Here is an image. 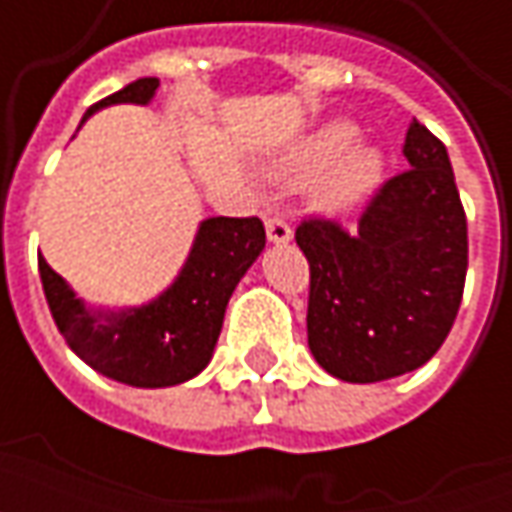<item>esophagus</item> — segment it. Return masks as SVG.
<instances>
[{"label": "esophagus", "instance_id": "1", "mask_svg": "<svg viewBox=\"0 0 512 512\" xmlns=\"http://www.w3.org/2000/svg\"><path fill=\"white\" fill-rule=\"evenodd\" d=\"M266 233H268V241H274V244H288L290 238H293V227L288 224L285 216H268L266 219Z\"/></svg>", "mask_w": 512, "mask_h": 512}]
</instances>
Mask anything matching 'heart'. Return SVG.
<instances>
[{
    "mask_svg": "<svg viewBox=\"0 0 512 512\" xmlns=\"http://www.w3.org/2000/svg\"><path fill=\"white\" fill-rule=\"evenodd\" d=\"M356 136L359 131L345 120L312 128L293 145L282 172L290 178H315L323 171L315 189L318 202L323 208H348L376 186L381 172L376 150L354 147Z\"/></svg>",
    "mask_w": 512,
    "mask_h": 512,
    "instance_id": "heart-1",
    "label": "heart"
}]
</instances>
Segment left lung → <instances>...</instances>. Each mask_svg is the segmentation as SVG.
<instances>
[{
	"mask_svg": "<svg viewBox=\"0 0 512 512\" xmlns=\"http://www.w3.org/2000/svg\"><path fill=\"white\" fill-rule=\"evenodd\" d=\"M403 156L411 167L373 191L354 230L323 216L296 227L310 263L307 343L351 384L425 365L463 299L469 238L447 147L411 120Z\"/></svg>",
	"mask_w": 512,
	"mask_h": 512,
	"instance_id": "1",
	"label": "left lung"
}]
</instances>
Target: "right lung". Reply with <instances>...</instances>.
<instances>
[{"label": "right lung", "instance_id": "add662e5", "mask_svg": "<svg viewBox=\"0 0 512 512\" xmlns=\"http://www.w3.org/2000/svg\"><path fill=\"white\" fill-rule=\"evenodd\" d=\"M156 87L158 79L153 76L136 79L90 106L87 115L109 104H147ZM263 246L266 227L257 216L205 219L175 285L153 304L106 315L104 323L84 310L82 301L40 255L38 271L51 318L73 354L101 376L156 389L183 384L211 362L227 301Z\"/></svg>", "mask_w": 512, "mask_h": 512}]
</instances>
